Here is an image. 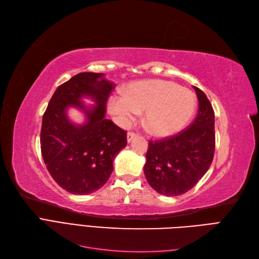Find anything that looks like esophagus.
Masks as SVG:
<instances>
[{
    "mask_svg": "<svg viewBox=\"0 0 259 259\" xmlns=\"http://www.w3.org/2000/svg\"><path fill=\"white\" fill-rule=\"evenodd\" d=\"M137 137H138L137 133H135V132H128V135H127V141H128V142H131L133 139L137 138Z\"/></svg>",
    "mask_w": 259,
    "mask_h": 259,
    "instance_id": "obj_1",
    "label": "esophagus"
}]
</instances>
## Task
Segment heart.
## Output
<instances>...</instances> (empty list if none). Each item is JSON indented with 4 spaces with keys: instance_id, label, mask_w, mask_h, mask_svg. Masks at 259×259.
I'll return each mask as SVG.
<instances>
[{
    "instance_id": "heart-1",
    "label": "heart",
    "mask_w": 259,
    "mask_h": 259,
    "mask_svg": "<svg viewBox=\"0 0 259 259\" xmlns=\"http://www.w3.org/2000/svg\"><path fill=\"white\" fill-rule=\"evenodd\" d=\"M196 99L190 90L165 80H142L131 84L126 95H113L108 110L120 126L128 127L141 112L153 135L170 136L185 126L195 112Z\"/></svg>"
}]
</instances>
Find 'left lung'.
<instances>
[{
  "instance_id": "8db88e82",
  "label": "left lung",
  "mask_w": 259,
  "mask_h": 259,
  "mask_svg": "<svg viewBox=\"0 0 259 259\" xmlns=\"http://www.w3.org/2000/svg\"><path fill=\"white\" fill-rule=\"evenodd\" d=\"M194 89L199 110L190 126L170 138L148 142L144 174L152 188L163 196L187 193L213 161L214 111L203 91L195 86Z\"/></svg>"
}]
</instances>
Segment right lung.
<instances>
[{
  "mask_svg": "<svg viewBox=\"0 0 259 259\" xmlns=\"http://www.w3.org/2000/svg\"><path fill=\"white\" fill-rule=\"evenodd\" d=\"M113 89L102 73H79L56 89L43 115L41 156L57 184L73 195L101 188L113 172L114 158L127 145V132L105 118ZM82 97L96 105L86 107ZM69 107L84 111L87 121L73 124L66 114Z\"/></svg>",
  "mask_w": 259,
  "mask_h": 259,
  "instance_id": "1",
  "label": "right lung"
}]
</instances>
